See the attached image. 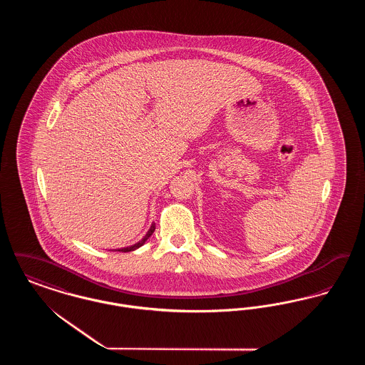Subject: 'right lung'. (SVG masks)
Masks as SVG:
<instances>
[{
	"label": "right lung",
	"instance_id": "right-lung-1",
	"mask_svg": "<svg viewBox=\"0 0 365 365\" xmlns=\"http://www.w3.org/2000/svg\"><path fill=\"white\" fill-rule=\"evenodd\" d=\"M155 228H156V226H155V223L150 226V228H149V231H148V234L142 238V241H139L138 243H135V245H133V246H128V247H123V249H118V252H131V250H135V249H138V247H140L143 243L146 242L148 241V238L155 232Z\"/></svg>",
	"mask_w": 365,
	"mask_h": 365
}]
</instances>
